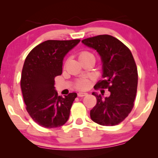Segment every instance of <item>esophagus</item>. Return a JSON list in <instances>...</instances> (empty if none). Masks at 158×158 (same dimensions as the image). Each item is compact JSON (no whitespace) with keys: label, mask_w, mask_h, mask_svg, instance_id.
<instances>
[{"label":"esophagus","mask_w":158,"mask_h":158,"mask_svg":"<svg viewBox=\"0 0 158 158\" xmlns=\"http://www.w3.org/2000/svg\"><path fill=\"white\" fill-rule=\"evenodd\" d=\"M77 95H78V97H82L86 96V95H87V93H84V92H79L78 94H77Z\"/></svg>","instance_id":"1"}]
</instances>
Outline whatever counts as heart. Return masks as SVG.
<instances>
[{
    "instance_id": "obj_1",
    "label": "heart",
    "mask_w": 158,
    "mask_h": 158,
    "mask_svg": "<svg viewBox=\"0 0 158 158\" xmlns=\"http://www.w3.org/2000/svg\"><path fill=\"white\" fill-rule=\"evenodd\" d=\"M94 58V56L93 55L92 53H91L89 51H82L79 54V59L80 61H82V60H84L86 59H88V58ZM67 63V61L66 62V64ZM91 85V81L89 79H79L78 81H77L76 83H75V88L79 90H86Z\"/></svg>"
}]
</instances>
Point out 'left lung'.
I'll return each mask as SVG.
<instances>
[{"label": "left lung", "instance_id": "obj_1", "mask_svg": "<svg viewBox=\"0 0 158 158\" xmlns=\"http://www.w3.org/2000/svg\"><path fill=\"white\" fill-rule=\"evenodd\" d=\"M81 42L96 50L102 59L103 79L97 82L94 88L108 89L110 92V97L104 99L92 93L97 98V104L90 111L91 119L100 125H117L134 106L138 81L134 58L123 42L110 35L87 38Z\"/></svg>", "mask_w": 158, "mask_h": 158}]
</instances>
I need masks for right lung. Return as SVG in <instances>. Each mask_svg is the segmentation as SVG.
<instances>
[{
  "label": "right lung",
  "instance_id": "right-lung-1",
  "mask_svg": "<svg viewBox=\"0 0 158 158\" xmlns=\"http://www.w3.org/2000/svg\"><path fill=\"white\" fill-rule=\"evenodd\" d=\"M79 41L48 40L33 48L26 58L21 79L23 101L33 120L43 127H59L69 117L77 94L58 96L54 78L62 74L64 57Z\"/></svg>",
  "mask_w": 158,
  "mask_h": 158
}]
</instances>
